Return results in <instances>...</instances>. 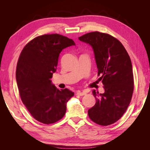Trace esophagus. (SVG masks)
<instances>
[{"mask_svg":"<svg viewBox=\"0 0 150 150\" xmlns=\"http://www.w3.org/2000/svg\"><path fill=\"white\" fill-rule=\"evenodd\" d=\"M86 93H87V92L86 91H77V95H80V96H83V95H85L86 94Z\"/></svg>","mask_w":150,"mask_h":150,"instance_id":"1","label":"esophagus"}]
</instances>
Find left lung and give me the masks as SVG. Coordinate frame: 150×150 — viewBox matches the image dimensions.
I'll use <instances>...</instances> for the list:
<instances>
[{
    "instance_id": "1",
    "label": "left lung",
    "mask_w": 150,
    "mask_h": 150,
    "mask_svg": "<svg viewBox=\"0 0 150 150\" xmlns=\"http://www.w3.org/2000/svg\"><path fill=\"white\" fill-rule=\"evenodd\" d=\"M79 39L93 48L98 79L104 93L93 90L96 103L88 110L94 122L108 126L120 119L131 102L133 91V75L131 59L119 40L109 34L94 31Z\"/></svg>"
}]
</instances>
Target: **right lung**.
<instances>
[{
  "mask_svg": "<svg viewBox=\"0 0 150 150\" xmlns=\"http://www.w3.org/2000/svg\"><path fill=\"white\" fill-rule=\"evenodd\" d=\"M75 45L72 39L59 34L43 35L28 42L21 52L16 80L22 103L35 119L46 124L64 116L66 104L74 93L59 90L51 79L57 70L63 49Z\"/></svg>",
  "mask_w": 150,
  "mask_h": 150,
  "instance_id": "right-lung-1",
  "label": "right lung"
}]
</instances>
